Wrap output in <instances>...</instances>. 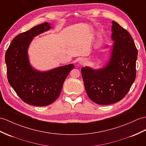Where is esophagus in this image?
Here are the masks:
<instances>
[{
  "label": "esophagus",
  "instance_id": "34e87169",
  "mask_svg": "<svg viewBox=\"0 0 146 146\" xmlns=\"http://www.w3.org/2000/svg\"><path fill=\"white\" fill-rule=\"evenodd\" d=\"M85 62H86V61H85V59H81L80 61H79V64L80 65H84V64L85 63Z\"/></svg>",
  "mask_w": 146,
  "mask_h": 146
}]
</instances>
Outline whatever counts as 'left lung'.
I'll use <instances>...</instances> for the list:
<instances>
[{"label": "left lung", "instance_id": "8db88e82", "mask_svg": "<svg viewBox=\"0 0 146 146\" xmlns=\"http://www.w3.org/2000/svg\"><path fill=\"white\" fill-rule=\"evenodd\" d=\"M111 56L103 69H81L85 88L91 100L100 105L118 102L125 97L136 79L137 49L129 32L112 22Z\"/></svg>", "mask_w": 146, "mask_h": 146}]
</instances>
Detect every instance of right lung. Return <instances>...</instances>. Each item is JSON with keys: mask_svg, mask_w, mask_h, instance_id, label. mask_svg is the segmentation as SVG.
<instances>
[{"mask_svg": "<svg viewBox=\"0 0 146 146\" xmlns=\"http://www.w3.org/2000/svg\"><path fill=\"white\" fill-rule=\"evenodd\" d=\"M51 28L45 22L17 35L5 52L9 84L26 104L42 106L51 104L58 98L66 78L74 66H61L46 72L33 69L28 61L27 49L32 39Z\"/></svg>", "mask_w": 146, "mask_h": 146, "instance_id": "right-lung-1", "label": "right lung"}]
</instances>
